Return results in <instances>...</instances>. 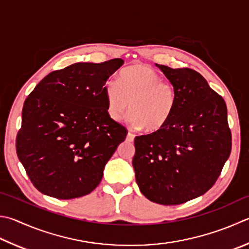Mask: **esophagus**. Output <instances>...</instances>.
<instances>
[{"label": "esophagus", "mask_w": 249, "mask_h": 249, "mask_svg": "<svg viewBox=\"0 0 249 249\" xmlns=\"http://www.w3.org/2000/svg\"><path fill=\"white\" fill-rule=\"evenodd\" d=\"M134 138H135V135L133 134V133H130V132H128V134H127V137H126V139L128 140V142H133L134 140Z\"/></svg>", "instance_id": "esophagus-1"}]
</instances>
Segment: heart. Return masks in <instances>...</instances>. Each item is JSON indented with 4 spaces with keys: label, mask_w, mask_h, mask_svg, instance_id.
<instances>
[{
    "label": "heart",
    "mask_w": 249,
    "mask_h": 249,
    "mask_svg": "<svg viewBox=\"0 0 249 249\" xmlns=\"http://www.w3.org/2000/svg\"><path fill=\"white\" fill-rule=\"evenodd\" d=\"M103 96L112 121L123 119L129 106V123L149 133L163 128L176 107L174 85L146 65L129 66L121 71L119 81L107 80Z\"/></svg>",
    "instance_id": "obj_1"
}]
</instances>
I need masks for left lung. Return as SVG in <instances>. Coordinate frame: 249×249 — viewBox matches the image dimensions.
Returning <instances> with one entry per match:
<instances>
[{
    "label": "left lung",
    "instance_id": "left-lung-1",
    "mask_svg": "<svg viewBox=\"0 0 249 249\" xmlns=\"http://www.w3.org/2000/svg\"><path fill=\"white\" fill-rule=\"evenodd\" d=\"M156 65L174 85L176 107L159 132L135 138L133 166L144 197L179 205L213 186L231 153L232 135L223 98L198 71Z\"/></svg>",
    "mask_w": 249,
    "mask_h": 249
}]
</instances>
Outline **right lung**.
<instances>
[{"mask_svg":"<svg viewBox=\"0 0 249 249\" xmlns=\"http://www.w3.org/2000/svg\"><path fill=\"white\" fill-rule=\"evenodd\" d=\"M122 58L54 71L25 100L16 152L34 186L57 199L88 195L127 130L107 113L103 87Z\"/></svg>","mask_w":249,"mask_h":249,"instance_id":"obj_1","label":"right lung"}]
</instances>
